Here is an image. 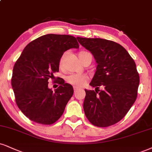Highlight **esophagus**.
Here are the masks:
<instances>
[{
  "label": "esophagus",
  "mask_w": 152,
  "mask_h": 152,
  "mask_svg": "<svg viewBox=\"0 0 152 152\" xmlns=\"http://www.w3.org/2000/svg\"><path fill=\"white\" fill-rule=\"evenodd\" d=\"M78 90V87H74V92L75 93Z\"/></svg>",
  "instance_id": "34e87169"
}]
</instances>
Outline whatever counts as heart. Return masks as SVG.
I'll return each instance as SVG.
<instances>
[{"mask_svg": "<svg viewBox=\"0 0 152 152\" xmlns=\"http://www.w3.org/2000/svg\"><path fill=\"white\" fill-rule=\"evenodd\" d=\"M88 52L87 51H81L79 53V57L80 58L82 57V56L85 55V54L87 53ZM63 60V56L61 58V61H60V65L62 64ZM87 80V75L84 74H77V73H72V74H70L69 75L66 77V81L67 83L70 84L75 87H82L86 83Z\"/></svg>", "mask_w": 152, "mask_h": 152, "instance_id": "1", "label": "heart"}]
</instances>
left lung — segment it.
Returning a JSON list of instances; mask_svg holds the SVG:
<instances>
[{
	"label": "left lung",
	"mask_w": 152,
	"mask_h": 152,
	"mask_svg": "<svg viewBox=\"0 0 152 152\" xmlns=\"http://www.w3.org/2000/svg\"><path fill=\"white\" fill-rule=\"evenodd\" d=\"M97 63L90 85L104 90L85 89L86 117L97 127H108L124 118L135 102L140 76L134 60L121 45L113 41L77 37Z\"/></svg>",
	"instance_id": "obj_1"
}]
</instances>
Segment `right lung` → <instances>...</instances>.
<instances>
[{"label": "right lung", "instance_id": "add662e5", "mask_svg": "<svg viewBox=\"0 0 152 152\" xmlns=\"http://www.w3.org/2000/svg\"><path fill=\"white\" fill-rule=\"evenodd\" d=\"M75 37L49 34L28 44L16 61L11 80L16 104L24 115L35 123L53 124L64 112L74 90L60 78L55 91L48 87L49 79L59 71L63 53L78 48Z\"/></svg>", "mask_w": 152, "mask_h": 152}]
</instances>
